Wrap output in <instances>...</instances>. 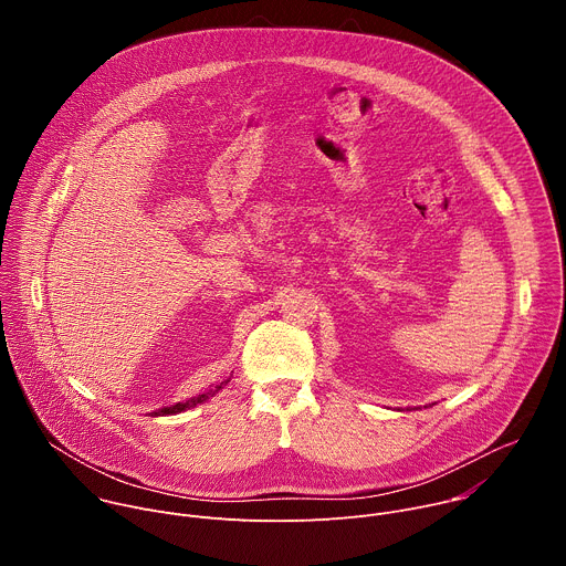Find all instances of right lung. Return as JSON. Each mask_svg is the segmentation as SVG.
Here are the masks:
<instances>
[{
    "mask_svg": "<svg viewBox=\"0 0 566 566\" xmlns=\"http://www.w3.org/2000/svg\"><path fill=\"white\" fill-rule=\"evenodd\" d=\"M230 380V378H228ZM228 380H223V382H219V385H214L212 389H208V391H203V394H199V396H195V398H190V400H186V402H177V406H172V408H164V410H158V412H151V417H166V415H179V412H186V410H190V408H197L199 402H203V400H208L210 396H214L219 389H223V385L228 382Z\"/></svg>",
    "mask_w": 566,
    "mask_h": 566,
    "instance_id": "obj_1",
    "label": "right lung"
}]
</instances>
